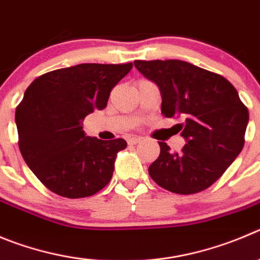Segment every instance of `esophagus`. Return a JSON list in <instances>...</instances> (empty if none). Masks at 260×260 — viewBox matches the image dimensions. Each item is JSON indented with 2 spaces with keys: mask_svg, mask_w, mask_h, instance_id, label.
<instances>
[{
  "mask_svg": "<svg viewBox=\"0 0 260 260\" xmlns=\"http://www.w3.org/2000/svg\"><path fill=\"white\" fill-rule=\"evenodd\" d=\"M142 138L141 137H131L128 138V144L129 145H137L138 142H141Z\"/></svg>",
  "mask_w": 260,
  "mask_h": 260,
  "instance_id": "34e87169",
  "label": "esophagus"
}]
</instances>
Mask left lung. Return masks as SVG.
<instances>
[{"mask_svg":"<svg viewBox=\"0 0 260 260\" xmlns=\"http://www.w3.org/2000/svg\"><path fill=\"white\" fill-rule=\"evenodd\" d=\"M135 67L159 87L161 114L181 118V152L159 142L160 155L149 174L174 193L200 192L222 176L244 147L249 111L222 75L182 60H136Z\"/></svg>","mask_w":260,"mask_h":260,"instance_id":"1","label":"left lung"}]
</instances>
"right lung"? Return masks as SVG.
I'll use <instances>...</instances> for the list:
<instances>
[{
  "label": "right lung",
  "mask_w": 260,
  "mask_h": 260,
  "mask_svg": "<svg viewBox=\"0 0 260 260\" xmlns=\"http://www.w3.org/2000/svg\"><path fill=\"white\" fill-rule=\"evenodd\" d=\"M127 64H79L41 75L15 111L19 149L26 166L52 192L69 199L103 190L113 177L123 138L86 136L83 119L108 105L113 87L132 69Z\"/></svg>",
  "instance_id": "obj_1"
}]
</instances>
